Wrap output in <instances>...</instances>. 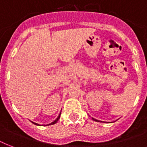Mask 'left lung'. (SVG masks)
<instances>
[{
	"label": "left lung",
	"instance_id": "obj_1",
	"mask_svg": "<svg viewBox=\"0 0 147 147\" xmlns=\"http://www.w3.org/2000/svg\"><path fill=\"white\" fill-rule=\"evenodd\" d=\"M92 119H93V120H94V121H97V120H95V119H94V118H92Z\"/></svg>",
	"mask_w": 147,
	"mask_h": 147
}]
</instances>
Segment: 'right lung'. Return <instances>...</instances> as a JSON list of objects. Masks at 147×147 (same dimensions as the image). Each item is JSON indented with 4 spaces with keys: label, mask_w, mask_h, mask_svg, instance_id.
Instances as JSON below:
<instances>
[{
    "label": "right lung",
    "mask_w": 147,
    "mask_h": 147,
    "mask_svg": "<svg viewBox=\"0 0 147 147\" xmlns=\"http://www.w3.org/2000/svg\"><path fill=\"white\" fill-rule=\"evenodd\" d=\"M60 115H61V114H60L59 115V117H58L57 118H56V120H55V121H53V123H51L50 124H54V123H56V122H57V121H58V120H59V119L60 118ZM34 123V124H36V125H38L37 123ZM50 124H49V125H50Z\"/></svg>",
    "instance_id": "1"
}]
</instances>
